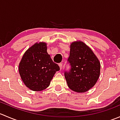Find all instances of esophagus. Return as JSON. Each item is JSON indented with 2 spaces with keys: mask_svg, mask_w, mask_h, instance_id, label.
<instances>
[{
  "mask_svg": "<svg viewBox=\"0 0 120 120\" xmlns=\"http://www.w3.org/2000/svg\"><path fill=\"white\" fill-rule=\"evenodd\" d=\"M59 67H60V70H61V69H62V68H63V63H60L59 64Z\"/></svg>",
  "mask_w": 120,
  "mask_h": 120,
  "instance_id": "34e87169",
  "label": "esophagus"
}]
</instances>
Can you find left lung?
I'll list each match as a JSON object with an SVG mask.
<instances>
[{
  "label": "left lung",
  "mask_w": 120,
  "mask_h": 120,
  "mask_svg": "<svg viewBox=\"0 0 120 120\" xmlns=\"http://www.w3.org/2000/svg\"><path fill=\"white\" fill-rule=\"evenodd\" d=\"M68 62L71 68L65 71L64 77L70 89L82 93L95 85L100 75V63L85 43L81 41L71 43Z\"/></svg>",
  "instance_id": "1"
}]
</instances>
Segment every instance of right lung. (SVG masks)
Wrapping results in <instances>:
<instances>
[{"label":"right lung","mask_w":120,"mask_h":120,"mask_svg":"<svg viewBox=\"0 0 120 120\" xmlns=\"http://www.w3.org/2000/svg\"><path fill=\"white\" fill-rule=\"evenodd\" d=\"M19 70L21 79L27 88L33 91H41L49 86L60 67L47 52L46 43L39 42L25 52Z\"/></svg>","instance_id":"right-lung-1"}]
</instances>
